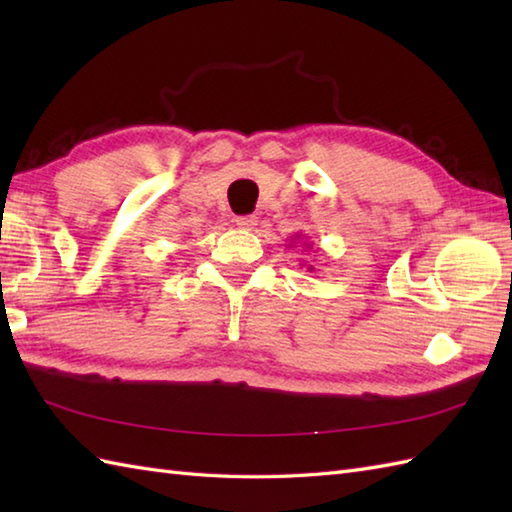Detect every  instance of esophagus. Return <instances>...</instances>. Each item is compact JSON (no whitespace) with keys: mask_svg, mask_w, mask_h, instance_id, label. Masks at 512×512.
Masks as SVG:
<instances>
[{"mask_svg":"<svg viewBox=\"0 0 512 512\" xmlns=\"http://www.w3.org/2000/svg\"><path fill=\"white\" fill-rule=\"evenodd\" d=\"M235 224L239 228H244V231H253V228L257 226V217L255 215H239V217H235Z\"/></svg>","mask_w":512,"mask_h":512,"instance_id":"1","label":"esophagus"}]
</instances>
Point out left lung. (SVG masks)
<instances>
[{
  "label": "left lung",
  "mask_w": 512,
  "mask_h": 512,
  "mask_svg": "<svg viewBox=\"0 0 512 512\" xmlns=\"http://www.w3.org/2000/svg\"><path fill=\"white\" fill-rule=\"evenodd\" d=\"M297 239H299V242H303V235H301V233H297L295 237H292V239H290V244H288V246H292V244H297ZM303 248H308V250L312 248V244L308 242V239H306V242H303ZM303 266H306V268H308V273H314V266H310L308 262H303Z\"/></svg>",
  "instance_id": "obj_1"
}]
</instances>
